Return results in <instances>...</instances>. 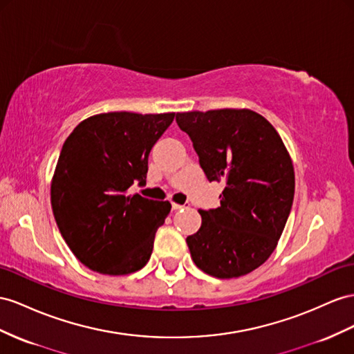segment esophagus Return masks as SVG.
<instances>
[{"mask_svg":"<svg viewBox=\"0 0 354 354\" xmlns=\"http://www.w3.org/2000/svg\"><path fill=\"white\" fill-rule=\"evenodd\" d=\"M187 206H189V203H184V205L171 203V209H174V211H179V209H183V207H187Z\"/></svg>","mask_w":354,"mask_h":354,"instance_id":"34e87169","label":"esophagus"}]
</instances>
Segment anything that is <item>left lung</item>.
I'll return each instance as SVG.
<instances>
[{
	"label": "left lung",
	"mask_w": 354,
	"mask_h": 354,
	"mask_svg": "<svg viewBox=\"0 0 354 354\" xmlns=\"http://www.w3.org/2000/svg\"><path fill=\"white\" fill-rule=\"evenodd\" d=\"M206 179L224 183L220 207L201 209L202 225L187 238L198 269L238 278L274 252L292 211L295 171L279 134L248 109L176 113Z\"/></svg>",
	"instance_id": "1"
}]
</instances>
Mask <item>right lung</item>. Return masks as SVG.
<instances>
[{"instance_id":"right-lung-1","label":"right lung","mask_w":354,"mask_h":354,"mask_svg":"<svg viewBox=\"0 0 354 354\" xmlns=\"http://www.w3.org/2000/svg\"><path fill=\"white\" fill-rule=\"evenodd\" d=\"M174 118L100 113L80 122L62 145L52 211L66 243L91 270L127 275L148 263L171 205L129 189L147 184L149 152Z\"/></svg>"}]
</instances>
